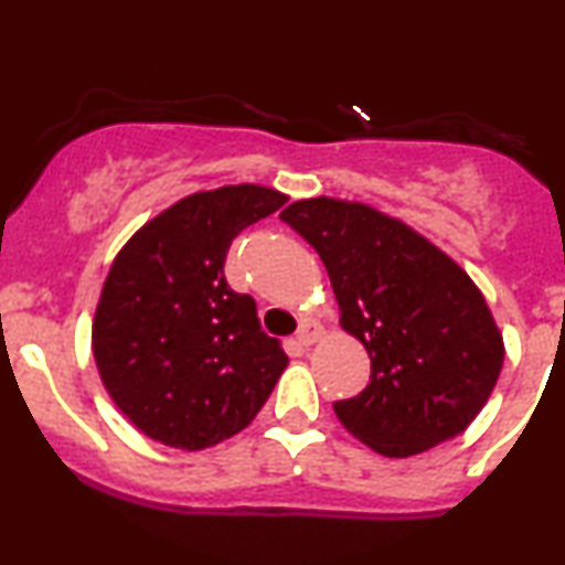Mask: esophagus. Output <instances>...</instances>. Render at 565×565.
<instances>
[{
    "instance_id": "34e87169",
    "label": "esophagus",
    "mask_w": 565,
    "mask_h": 565,
    "mask_svg": "<svg viewBox=\"0 0 565 565\" xmlns=\"http://www.w3.org/2000/svg\"><path fill=\"white\" fill-rule=\"evenodd\" d=\"M321 329L319 327H302V332L297 334V345L300 348H310V345H316V342L321 340Z\"/></svg>"
}]
</instances>
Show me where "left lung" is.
Instances as JSON below:
<instances>
[{"instance_id":"left-lung-1","label":"left lung","mask_w":565,"mask_h":565,"mask_svg":"<svg viewBox=\"0 0 565 565\" xmlns=\"http://www.w3.org/2000/svg\"><path fill=\"white\" fill-rule=\"evenodd\" d=\"M319 252L340 327L372 380L337 419L382 457H414L468 427L494 391L504 340L483 291L404 220L361 201L300 199L281 212Z\"/></svg>"}]
</instances>
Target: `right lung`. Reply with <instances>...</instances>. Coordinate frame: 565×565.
<instances>
[{
  "mask_svg": "<svg viewBox=\"0 0 565 565\" xmlns=\"http://www.w3.org/2000/svg\"><path fill=\"white\" fill-rule=\"evenodd\" d=\"M287 193L257 183L196 191L121 246L93 319L103 385L148 438L199 451L257 417L289 359L260 332L255 300L223 274L233 238Z\"/></svg>",
  "mask_w": 565,
  "mask_h": 565,
  "instance_id": "obj_1",
  "label": "right lung"
}]
</instances>
